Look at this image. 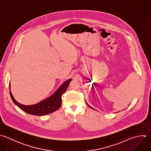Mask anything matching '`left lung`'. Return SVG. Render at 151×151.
Wrapping results in <instances>:
<instances>
[{
	"label": "left lung",
	"instance_id": "left-lung-1",
	"mask_svg": "<svg viewBox=\"0 0 151 151\" xmlns=\"http://www.w3.org/2000/svg\"><path fill=\"white\" fill-rule=\"evenodd\" d=\"M88 106H89V105H88ZM89 106V107H90V108H92V109H93V108H92V107H91V106Z\"/></svg>",
	"mask_w": 151,
	"mask_h": 151
}]
</instances>
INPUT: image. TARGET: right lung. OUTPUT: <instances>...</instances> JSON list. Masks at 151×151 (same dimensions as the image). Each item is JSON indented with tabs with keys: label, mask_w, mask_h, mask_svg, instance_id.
<instances>
[{
	"label": "right lung",
	"mask_w": 151,
	"mask_h": 151,
	"mask_svg": "<svg viewBox=\"0 0 151 151\" xmlns=\"http://www.w3.org/2000/svg\"><path fill=\"white\" fill-rule=\"evenodd\" d=\"M72 79L66 81L50 97L33 105H24L17 102L13 98L10 91V95L16 105L24 112L33 115L43 116L57 111L62 104V96L66 92ZM9 89L10 85H9Z\"/></svg>",
	"instance_id": "right-lung-1"
}]
</instances>
